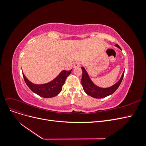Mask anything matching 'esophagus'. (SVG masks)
I'll use <instances>...</instances> for the list:
<instances>
[{
    "mask_svg": "<svg viewBox=\"0 0 146 146\" xmlns=\"http://www.w3.org/2000/svg\"><path fill=\"white\" fill-rule=\"evenodd\" d=\"M81 65V63L79 62V61H76V62H75L74 64V68H78V67H80Z\"/></svg>",
    "mask_w": 146,
    "mask_h": 146,
    "instance_id": "34e87169",
    "label": "esophagus"
}]
</instances>
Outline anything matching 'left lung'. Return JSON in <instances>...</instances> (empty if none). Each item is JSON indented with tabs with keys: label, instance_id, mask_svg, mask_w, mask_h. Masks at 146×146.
Instances as JSON below:
<instances>
[{
	"label": "left lung",
	"instance_id": "obj_1",
	"mask_svg": "<svg viewBox=\"0 0 146 146\" xmlns=\"http://www.w3.org/2000/svg\"><path fill=\"white\" fill-rule=\"evenodd\" d=\"M116 46L121 49V47H119L118 44H116ZM82 69L83 74L81 83L83 88V90L85 91V92L88 95L96 99L104 98L114 93L117 89L119 85H120V84L121 83L123 79V76H124V72H123L120 80H119L115 85H114L111 87L107 88H101L97 86L92 82L90 77L88 76V74H87V72L86 71L85 68L82 67Z\"/></svg>",
	"mask_w": 146,
	"mask_h": 146
}]
</instances>
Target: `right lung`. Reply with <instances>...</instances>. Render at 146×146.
Instances as JSON below:
<instances>
[{"instance_id":"add662e5","label":"right lung","mask_w":146,"mask_h":146,"mask_svg":"<svg viewBox=\"0 0 146 146\" xmlns=\"http://www.w3.org/2000/svg\"><path fill=\"white\" fill-rule=\"evenodd\" d=\"M72 69L63 70L54 80L43 85H35L30 82L23 73V75L25 83L35 94L44 98H51L57 96L61 92L66 79L71 73Z\"/></svg>"}]
</instances>
